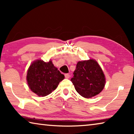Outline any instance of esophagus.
Returning <instances> with one entry per match:
<instances>
[{
  "instance_id": "34e87169",
  "label": "esophagus",
  "mask_w": 134,
  "mask_h": 134,
  "mask_svg": "<svg viewBox=\"0 0 134 134\" xmlns=\"http://www.w3.org/2000/svg\"><path fill=\"white\" fill-rule=\"evenodd\" d=\"M64 76H65V77L66 79H69L70 77L69 74H65Z\"/></svg>"
}]
</instances>
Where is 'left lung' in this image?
<instances>
[{"label":"left lung","instance_id":"left-lung-1","mask_svg":"<svg viewBox=\"0 0 134 134\" xmlns=\"http://www.w3.org/2000/svg\"><path fill=\"white\" fill-rule=\"evenodd\" d=\"M71 79L75 89L85 98H91L104 89L106 77L100 65L94 59L79 61Z\"/></svg>","mask_w":134,"mask_h":134}]
</instances>
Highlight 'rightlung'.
Returning a JSON list of instances; mask_svg holds the SVG:
<instances>
[{"mask_svg":"<svg viewBox=\"0 0 134 134\" xmlns=\"http://www.w3.org/2000/svg\"><path fill=\"white\" fill-rule=\"evenodd\" d=\"M64 79L51 60L48 62L38 59L29 65L26 74L27 84L33 93L40 97L51 93Z\"/></svg>","mask_w":134,"mask_h":134,"instance_id":"obj_1","label":"right lung"}]
</instances>
